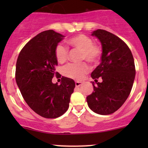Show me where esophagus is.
Listing matches in <instances>:
<instances>
[{
	"label": "esophagus",
	"instance_id": "1",
	"mask_svg": "<svg viewBox=\"0 0 148 148\" xmlns=\"http://www.w3.org/2000/svg\"><path fill=\"white\" fill-rule=\"evenodd\" d=\"M82 84H83V82H79V81H76L75 82L76 86H82Z\"/></svg>",
	"mask_w": 148,
	"mask_h": 148
}]
</instances>
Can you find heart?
Here are the masks:
<instances>
[{
	"label": "heart",
	"instance_id": "1",
	"mask_svg": "<svg viewBox=\"0 0 148 148\" xmlns=\"http://www.w3.org/2000/svg\"><path fill=\"white\" fill-rule=\"evenodd\" d=\"M67 44L74 49L80 51L79 60H86L91 64H97L102 55V47L93 43V40L84 34H79L71 37L66 41ZM55 57L59 63L64 64L68 59L69 49L62 44L56 46ZM89 71V66L86 62L79 64H69L62 69V74L68 78L79 80Z\"/></svg>",
	"mask_w": 148,
	"mask_h": 148
}]
</instances>
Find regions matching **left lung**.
<instances>
[{
  "mask_svg": "<svg viewBox=\"0 0 148 148\" xmlns=\"http://www.w3.org/2000/svg\"><path fill=\"white\" fill-rule=\"evenodd\" d=\"M92 35L102 46V62L91 74L97 85L86 97L89 108L103 115L112 114L122 107L132 89L135 77L133 56L128 46L118 36L103 29ZM102 79V83L97 79Z\"/></svg>",
  "mask_w": 148,
  "mask_h": 148,
  "instance_id": "1",
  "label": "left lung"
}]
</instances>
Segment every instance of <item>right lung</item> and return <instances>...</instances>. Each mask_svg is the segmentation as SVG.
Returning a JSON list of instances; mask_svg holds the SVG:
<instances>
[{"mask_svg":"<svg viewBox=\"0 0 148 148\" xmlns=\"http://www.w3.org/2000/svg\"><path fill=\"white\" fill-rule=\"evenodd\" d=\"M64 36L53 30L43 31L30 40L16 62V81L23 98L36 114L53 119L64 114L69 106L75 82L56 71L55 47ZM60 77V85L52 78Z\"/></svg>","mask_w":148,"mask_h":148,"instance_id":"right-lung-1","label":"right lung"}]
</instances>
